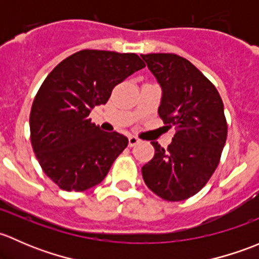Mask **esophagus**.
<instances>
[{
	"mask_svg": "<svg viewBox=\"0 0 259 259\" xmlns=\"http://www.w3.org/2000/svg\"><path fill=\"white\" fill-rule=\"evenodd\" d=\"M139 142H140L139 138L134 137V135H130L129 137V146H135Z\"/></svg>",
	"mask_w": 259,
	"mask_h": 259,
	"instance_id": "esophagus-1",
	"label": "esophagus"
}]
</instances>
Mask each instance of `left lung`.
<instances>
[{
  "instance_id": "1",
  "label": "left lung",
  "mask_w": 259,
  "mask_h": 259,
  "mask_svg": "<svg viewBox=\"0 0 259 259\" xmlns=\"http://www.w3.org/2000/svg\"><path fill=\"white\" fill-rule=\"evenodd\" d=\"M161 88L159 116L177 133L168 149L153 142L154 158L142 168L151 192L169 202L197 194L218 166L227 140L223 101L192 62L174 54L142 55Z\"/></svg>"
}]
</instances>
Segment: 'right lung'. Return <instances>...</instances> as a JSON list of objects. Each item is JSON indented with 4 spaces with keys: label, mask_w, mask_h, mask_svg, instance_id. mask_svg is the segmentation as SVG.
<instances>
[{
    "label": "right lung",
    "mask_w": 259,
    "mask_h": 259,
    "mask_svg": "<svg viewBox=\"0 0 259 259\" xmlns=\"http://www.w3.org/2000/svg\"><path fill=\"white\" fill-rule=\"evenodd\" d=\"M143 67L137 54L82 50L48 75L31 108V144L42 170L61 189L95 187L126 148V137L104 132L89 115L108 103L117 83Z\"/></svg>",
    "instance_id": "right-lung-1"
}]
</instances>
